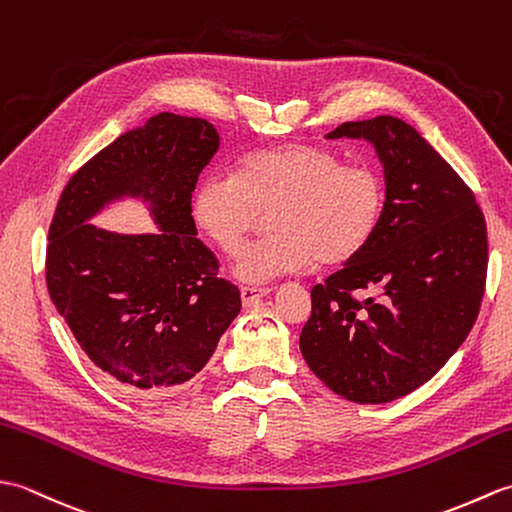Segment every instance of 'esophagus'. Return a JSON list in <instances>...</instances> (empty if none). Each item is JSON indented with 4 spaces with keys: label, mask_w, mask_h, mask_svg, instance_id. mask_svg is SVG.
I'll list each match as a JSON object with an SVG mask.
<instances>
[{
    "label": "esophagus",
    "mask_w": 512,
    "mask_h": 512,
    "mask_svg": "<svg viewBox=\"0 0 512 512\" xmlns=\"http://www.w3.org/2000/svg\"><path fill=\"white\" fill-rule=\"evenodd\" d=\"M239 295H242V301L244 306H253L255 301L264 299L270 295V288H255V286H244L242 290H239Z\"/></svg>",
    "instance_id": "obj_1"
}]
</instances>
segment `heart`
<instances>
[{
  "label": "heart",
  "mask_w": 512,
  "mask_h": 512,
  "mask_svg": "<svg viewBox=\"0 0 512 512\" xmlns=\"http://www.w3.org/2000/svg\"><path fill=\"white\" fill-rule=\"evenodd\" d=\"M385 209V184L372 169L345 167L314 145L259 149L237 173L211 171L193 193L195 226L226 255H235L259 213L270 237L248 246L235 277L266 284L297 275L314 262L341 266L372 242Z\"/></svg>",
  "instance_id": "b5f03b06"
}]
</instances>
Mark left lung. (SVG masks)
I'll use <instances>...</instances> for the list:
<instances>
[{"mask_svg":"<svg viewBox=\"0 0 512 512\" xmlns=\"http://www.w3.org/2000/svg\"><path fill=\"white\" fill-rule=\"evenodd\" d=\"M325 138L374 147L385 209L372 242L312 288L299 347L334 394L380 405L431 380L469 336L486 284V224L471 189L400 118L343 123Z\"/></svg>","mask_w":512,"mask_h":512,"instance_id":"obj_1","label":"left lung"}]
</instances>
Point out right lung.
<instances>
[{"label":"right lung","instance_id":"obj_1","mask_svg":"<svg viewBox=\"0 0 512 512\" xmlns=\"http://www.w3.org/2000/svg\"><path fill=\"white\" fill-rule=\"evenodd\" d=\"M217 149L209 121L158 112L85 162L54 211L50 299L90 361L129 394L187 383L242 310L191 215L195 182ZM123 199L143 203L159 231L116 234L89 222Z\"/></svg>","mask_w":512,"mask_h":512}]
</instances>
